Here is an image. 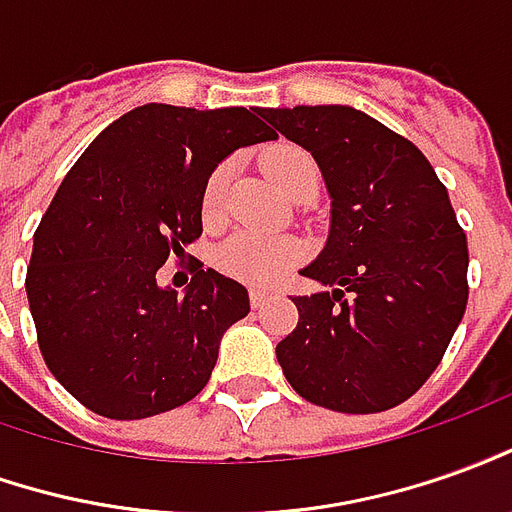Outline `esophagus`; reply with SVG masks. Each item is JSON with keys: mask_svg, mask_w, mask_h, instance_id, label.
Wrapping results in <instances>:
<instances>
[{"mask_svg": "<svg viewBox=\"0 0 512 512\" xmlns=\"http://www.w3.org/2000/svg\"><path fill=\"white\" fill-rule=\"evenodd\" d=\"M270 301V292H264V290H250V306L253 309H262L264 303Z\"/></svg>", "mask_w": 512, "mask_h": 512, "instance_id": "1", "label": "esophagus"}]
</instances>
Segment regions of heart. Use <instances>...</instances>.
I'll return each mask as SVG.
<instances>
[{
    "mask_svg": "<svg viewBox=\"0 0 512 512\" xmlns=\"http://www.w3.org/2000/svg\"><path fill=\"white\" fill-rule=\"evenodd\" d=\"M262 167L267 178L276 183L278 189L287 197L298 195L301 189H309L320 181V172L312 155L295 147V144H278L270 153L262 158ZM225 186H228V167L211 169L209 181L203 186V200H200V211L206 225H217L222 220V209H225ZM303 248L290 239V236H262L250 234V231H239V234L228 236L220 248L214 250L211 262L220 270L222 276L245 281V284H273L301 262Z\"/></svg>",
    "mask_w": 512,
    "mask_h": 512,
    "instance_id": "1",
    "label": "heart"
}]
</instances>
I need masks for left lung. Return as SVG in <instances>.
Masks as SVG:
<instances>
[{"instance_id": "1", "label": "left lung", "mask_w": 512, "mask_h": 512, "mask_svg": "<svg viewBox=\"0 0 512 512\" xmlns=\"http://www.w3.org/2000/svg\"><path fill=\"white\" fill-rule=\"evenodd\" d=\"M315 155L331 195L329 242L276 345L292 390L351 415L393 410L432 376L468 303V245L426 155L348 105L262 108Z\"/></svg>"}]
</instances>
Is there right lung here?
I'll return each mask as SVG.
<instances>
[{
  "label": "right lung",
  "instance_id": "add662e5",
  "mask_svg": "<svg viewBox=\"0 0 512 512\" xmlns=\"http://www.w3.org/2000/svg\"><path fill=\"white\" fill-rule=\"evenodd\" d=\"M259 116L133 108L88 144L38 222L24 281L38 348L66 393L102 418L139 421L192 401L225 329L250 312L248 290L200 262L183 295L155 276L203 234L211 169L276 139Z\"/></svg>",
  "mask_w": 512,
  "mask_h": 512
}]
</instances>
